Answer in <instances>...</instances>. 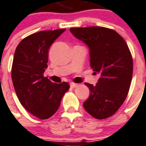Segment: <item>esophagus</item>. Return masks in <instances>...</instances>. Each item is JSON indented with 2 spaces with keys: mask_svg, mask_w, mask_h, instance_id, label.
I'll return each mask as SVG.
<instances>
[{
  "mask_svg": "<svg viewBox=\"0 0 146 146\" xmlns=\"http://www.w3.org/2000/svg\"><path fill=\"white\" fill-rule=\"evenodd\" d=\"M76 86H77V84L70 83V87H71V88H76Z\"/></svg>",
  "mask_w": 146,
  "mask_h": 146,
  "instance_id": "esophagus-1",
  "label": "esophagus"
}]
</instances>
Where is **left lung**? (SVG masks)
<instances>
[{"label":"left lung","instance_id":"1","mask_svg":"<svg viewBox=\"0 0 146 146\" xmlns=\"http://www.w3.org/2000/svg\"><path fill=\"white\" fill-rule=\"evenodd\" d=\"M70 32L89 48L90 66L100 75L96 85L85 83L90 96L84 108L92 117L107 119L125 101L133 74V60L123 38L103 27H73Z\"/></svg>","mask_w":146,"mask_h":146}]
</instances>
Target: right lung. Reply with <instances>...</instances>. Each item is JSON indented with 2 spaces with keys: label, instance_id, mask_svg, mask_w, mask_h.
Segmentation results:
<instances>
[{
  "label": "right lung",
  "instance_id": "obj_1",
  "mask_svg": "<svg viewBox=\"0 0 146 146\" xmlns=\"http://www.w3.org/2000/svg\"><path fill=\"white\" fill-rule=\"evenodd\" d=\"M66 29L42 31L24 38L17 46L12 67L16 96L24 108L40 119L55 113L70 88L67 82L53 83L43 76L50 46Z\"/></svg>",
  "mask_w": 146,
  "mask_h": 146
}]
</instances>
